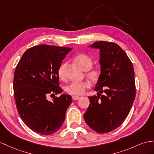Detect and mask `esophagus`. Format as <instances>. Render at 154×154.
I'll return each instance as SVG.
<instances>
[{
	"mask_svg": "<svg viewBox=\"0 0 154 154\" xmlns=\"http://www.w3.org/2000/svg\"><path fill=\"white\" fill-rule=\"evenodd\" d=\"M79 98H80L79 96H75V95H73V96H72V99L74 100H78Z\"/></svg>",
	"mask_w": 154,
	"mask_h": 154,
	"instance_id": "obj_1",
	"label": "esophagus"
}]
</instances>
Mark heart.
<instances>
[{
  "mask_svg": "<svg viewBox=\"0 0 154 154\" xmlns=\"http://www.w3.org/2000/svg\"><path fill=\"white\" fill-rule=\"evenodd\" d=\"M75 61L77 65L84 70H88L86 73V76L92 82L98 81L100 77V72L97 69H91L93 65V60L89 56L85 54H79L75 57ZM66 64L63 63L59 67L57 70L58 76L61 80L65 79V68ZM89 83L87 81L82 82H73L65 87V91L70 95H81L85 93L86 89L89 87Z\"/></svg>",
  "mask_w": 154,
  "mask_h": 154,
  "instance_id": "obj_1",
  "label": "heart"
}]
</instances>
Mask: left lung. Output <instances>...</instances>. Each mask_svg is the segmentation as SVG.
<instances>
[{"label":"left lung","instance_id":"obj_1","mask_svg":"<svg viewBox=\"0 0 154 154\" xmlns=\"http://www.w3.org/2000/svg\"><path fill=\"white\" fill-rule=\"evenodd\" d=\"M89 47L99 50L100 74L95 86L97 95L88 97L90 104L84 118L92 129L106 133L120 126L131 109L135 98L134 69L117 44L100 41Z\"/></svg>","mask_w":154,"mask_h":154}]
</instances>
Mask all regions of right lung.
Masks as SVG:
<instances>
[{"label": "right lung", "mask_w": 154, "mask_h": 154, "mask_svg": "<svg viewBox=\"0 0 154 154\" xmlns=\"http://www.w3.org/2000/svg\"><path fill=\"white\" fill-rule=\"evenodd\" d=\"M72 48L39 45L26 50L16 68L14 99L19 115L29 128L43 135L55 133L63 125L70 95L49 100V95L62 93L57 70Z\"/></svg>", "instance_id": "right-lung-1"}]
</instances>
